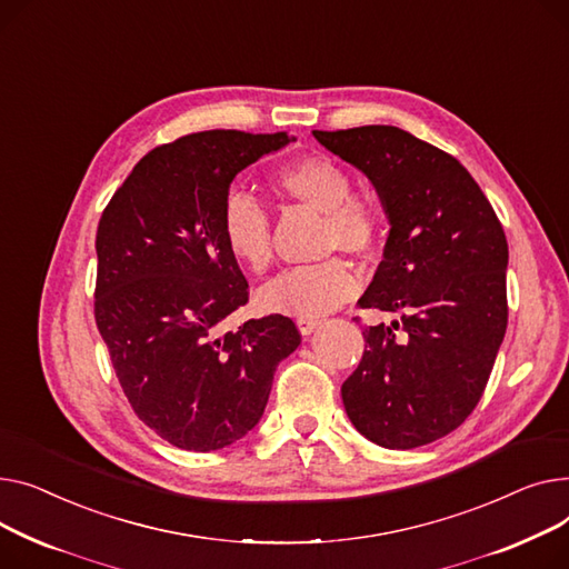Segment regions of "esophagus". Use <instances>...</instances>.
<instances>
[{"instance_id":"obj_1","label":"esophagus","mask_w":569,"mask_h":569,"mask_svg":"<svg viewBox=\"0 0 569 569\" xmlns=\"http://www.w3.org/2000/svg\"><path fill=\"white\" fill-rule=\"evenodd\" d=\"M296 323H298V328H300V332H303V336H312V332H315L323 321L317 319V317H298Z\"/></svg>"}]
</instances>
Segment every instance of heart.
I'll list each match as a JSON object with an SVG mask.
<instances>
[{
  "mask_svg": "<svg viewBox=\"0 0 569 569\" xmlns=\"http://www.w3.org/2000/svg\"><path fill=\"white\" fill-rule=\"evenodd\" d=\"M271 188L284 204L323 213L319 250H345L370 257L383 237L381 209L353 194L345 167L321 153L300 156L271 174ZM222 241L229 254L252 273H266L273 261V227L266 209L248 192H229L220 216ZM358 289L356 273L342 257L293 266L259 291V303L271 312L321 317L336 310Z\"/></svg>",
  "mask_w": 569,
  "mask_h": 569,
  "instance_id": "obj_1",
  "label": "heart"
}]
</instances>
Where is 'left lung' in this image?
Instances as JSON below:
<instances>
[{
  "label": "left lung",
  "mask_w": 569,
  "mask_h": 569,
  "mask_svg": "<svg viewBox=\"0 0 569 569\" xmlns=\"http://www.w3.org/2000/svg\"><path fill=\"white\" fill-rule=\"evenodd\" d=\"M312 136L375 183L390 222L358 306L402 315L362 330V358L342 383L347 416L390 450L443 439L478 407L506 338V231L466 167L402 128Z\"/></svg>",
  "instance_id": "obj_1"
}]
</instances>
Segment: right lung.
<instances>
[{
	"mask_svg": "<svg viewBox=\"0 0 569 569\" xmlns=\"http://www.w3.org/2000/svg\"><path fill=\"white\" fill-rule=\"evenodd\" d=\"M291 140L204 130L160 144L100 216L96 326L132 411L181 450L243 439L278 362L300 345L282 315L222 330L248 303V280L222 241V202L233 177Z\"/></svg>",
	"mask_w": 569,
	"mask_h": 569,
	"instance_id": "right-lung-1",
	"label": "right lung"
}]
</instances>
